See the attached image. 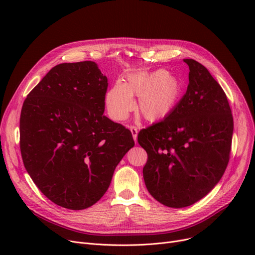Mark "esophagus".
<instances>
[{
	"label": "esophagus",
	"instance_id": "34e87169",
	"mask_svg": "<svg viewBox=\"0 0 255 255\" xmlns=\"http://www.w3.org/2000/svg\"><path fill=\"white\" fill-rule=\"evenodd\" d=\"M130 131H131V133H132L133 139H134V140L136 141V139H137V133H138L137 128L134 127V126H131V127H130Z\"/></svg>",
	"mask_w": 255,
	"mask_h": 255
}]
</instances>
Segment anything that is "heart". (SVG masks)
<instances>
[{
	"instance_id": "1",
	"label": "heart",
	"mask_w": 255,
	"mask_h": 255,
	"mask_svg": "<svg viewBox=\"0 0 255 255\" xmlns=\"http://www.w3.org/2000/svg\"><path fill=\"white\" fill-rule=\"evenodd\" d=\"M181 79L165 70L151 73H133L126 83L114 85L105 94V106L109 116L118 122L128 118L135 109L133 96L139 98L138 110L150 123L166 119L176 109L183 96Z\"/></svg>"
}]
</instances>
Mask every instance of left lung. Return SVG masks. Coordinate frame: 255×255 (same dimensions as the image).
<instances>
[{"label": "left lung", "mask_w": 255, "mask_h": 255, "mask_svg": "<svg viewBox=\"0 0 255 255\" xmlns=\"http://www.w3.org/2000/svg\"><path fill=\"white\" fill-rule=\"evenodd\" d=\"M189 85L172 113L139 131L148 154L146 189L162 205L185 208L206 196L229 164L234 119L229 100L205 66L184 59Z\"/></svg>", "instance_id": "left-lung-1"}]
</instances>
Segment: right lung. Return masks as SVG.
I'll use <instances>...</instances> for the list:
<instances>
[{
	"mask_svg": "<svg viewBox=\"0 0 255 255\" xmlns=\"http://www.w3.org/2000/svg\"><path fill=\"white\" fill-rule=\"evenodd\" d=\"M107 86L95 62L63 63L22 104L24 167L40 191L60 207L84 210L96 204L134 145L129 129L103 115Z\"/></svg>",
	"mask_w": 255,
	"mask_h": 255,
	"instance_id": "obj_1",
	"label": "right lung"
}]
</instances>
